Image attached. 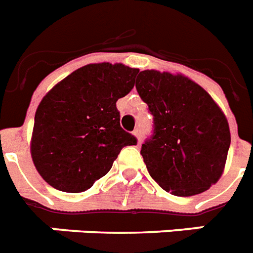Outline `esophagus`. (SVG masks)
<instances>
[{
	"label": "esophagus",
	"mask_w": 253,
	"mask_h": 253,
	"mask_svg": "<svg viewBox=\"0 0 253 253\" xmlns=\"http://www.w3.org/2000/svg\"><path fill=\"white\" fill-rule=\"evenodd\" d=\"M133 136H135V137H136V139H137V144H140V143H141V133H140V130H137V128H136V130H135V131H133Z\"/></svg>",
	"instance_id": "34e87169"
}]
</instances>
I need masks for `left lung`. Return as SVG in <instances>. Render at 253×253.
Here are the masks:
<instances>
[{
    "instance_id": "8db88e82",
    "label": "left lung",
    "mask_w": 253,
    "mask_h": 253,
    "mask_svg": "<svg viewBox=\"0 0 253 253\" xmlns=\"http://www.w3.org/2000/svg\"><path fill=\"white\" fill-rule=\"evenodd\" d=\"M136 89L149 108L155 132L141 145L148 173L175 196L201 194L221 178L230 128L211 94L182 74L140 71Z\"/></svg>"
}]
</instances>
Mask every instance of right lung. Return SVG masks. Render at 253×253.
Returning a JSON list of instances; mask_svg holds the SVG:
<instances>
[{
	"instance_id": "obj_1",
	"label": "right lung",
	"mask_w": 253,
	"mask_h": 253,
	"mask_svg": "<svg viewBox=\"0 0 253 253\" xmlns=\"http://www.w3.org/2000/svg\"><path fill=\"white\" fill-rule=\"evenodd\" d=\"M139 69L89 63L45 94L35 114L32 161L55 190L83 192L108 174L121 149L136 137L120 125L116 102L133 88Z\"/></svg>"
}]
</instances>
